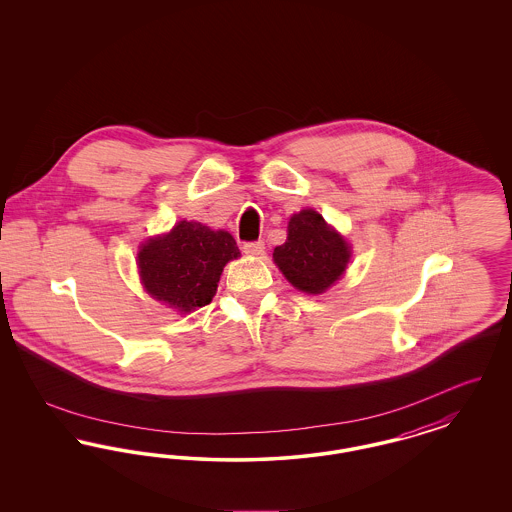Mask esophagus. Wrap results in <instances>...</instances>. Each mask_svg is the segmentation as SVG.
<instances>
[{
    "instance_id": "1",
    "label": "esophagus",
    "mask_w": 512,
    "mask_h": 512,
    "mask_svg": "<svg viewBox=\"0 0 512 512\" xmlns=\"http://www.w3.org/2000/svg\"><path fill=\"white\" fill-rule=\"evenodd\" d=\"M244 251L247 255H263V253H265V242H263V240L245 242Z\"/></svg>"
}]
</instances>
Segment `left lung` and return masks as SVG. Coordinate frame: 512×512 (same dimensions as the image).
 Here are the masks:
<instances>
[{"mask_svg": "<svg viewBox=\"0 0 512 512\" xmlns=\"http://www.w3.org/2000/svg\"><path fill=\"white\" fill-rule=\"evenodd\" d=\"M272 257L297 290L322 293L343 274L349 247L317 211L305 209L290 219L288 240Z\"/></svg>", "mask_w": 512, "mask_h": 512, "instance_id": "8db88e82", "label": "left lung"}]
</instances>
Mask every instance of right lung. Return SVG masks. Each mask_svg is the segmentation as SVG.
<instances>
[{
  "label": "right lung",
  "instance_id": "add662e5",
  "mask_svg": "<svg viewBox=\"0 0 512 512\" xmlns=\"http://www.w3.org/2000/svg\"><path fill=\"white\" fill-rule=\"evenodd\" d=\"M238 255L228 232L182 220L171 234L149 240L138 261L147 292L180 313H190L211 303L222 268Z\"/></svg>",
  "mask_w": 512,
  "mask_h": 512
}]
</instances>
